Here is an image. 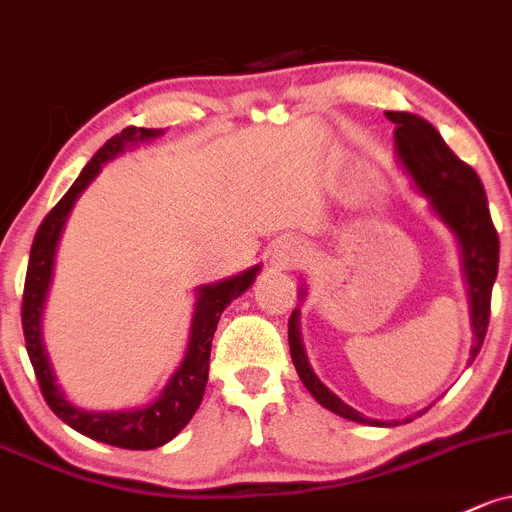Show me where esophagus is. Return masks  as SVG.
Masks as SVG:
<instances>
[{
	"label": "esophagus",
	"instance_id": "34e87169",
	"mask_svg": "<svg viewBox=\"0 0 512 512\" xmlns=\"http://www.w3.org/2000/svg\"><path fill=\"white\" fill-rule=\"evenodd\" d=\"M273 261L278 263V266H283V268H293V266H298V251L293 249V246L290 244H278L276 246V251H273Z\"/></svg>",
	"mask_w": 512,
	"mask_h": 512
}]
</instances>
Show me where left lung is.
<instances>
[{
  "instance_id": "obj_1",
  "label": "left lung",
  "mask_w": 512,
  "mask_h": 512,
  "mask_svg": "<svg viewBox=\"0 0 512 512\" xmlns=\"http://www.w3.org/2000/svg\"><path fill=\"white\" fill-rule=\"evenodd\" d=\"M386 117L395 124V148H398L400 161L408 168L422 195L432 202L439 219L452 229L461 244V258H464V273L471 295V322H474L476 334V344L471 349V359H474L481 351L488 320H491V290L498 276L500 251L486 190H483L476 170L456 158V153L444 144L439 131L430 122L408 112H386ZM288 342L295 371L305 388L315 395L317 403L346 420L361 422V425H386V422L371 420V417H364L361 412L349 408L315 376V371L307 364L305 349H302L298 310H293L288 320Z\"/></svg>"
}]
</instances>
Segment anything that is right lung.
Segmentation results:
<instances>
[{"mask_svg": "<svg viewBox=\"0 0 512 512\" xmlns=\"http://www.w3.org/2000/svg\"><path fill=\"white\" fill-rule=\"evenodd\" d=\"M158 129H139V126H129L122 134L112 136L100 151L92 156V161L82 168L80 178L75 180L73 188L60 197V202L51 212L43 217L41 227L34 236L29 256V268H26V283H24V298H21V327H24L26 351H29L31 366H34L38 386H41L43 398H46L48 408H51L65 425L78 430L85 437L97 439V442L112 444V447L122 449H156L170 442L185 425L195 410L200 408L202 395H205L207 373H210V351L212 337L217 329L219 315L224 307L234 298H239L251 283H254L258 266L249 271L239 273V276L222 280V283L205 285L200 288V298H197L195 320H192L188 354H185L183 364L173 373L166 390L156 403L146 405L139 410H124V412H87L75 408L63 390L56 386L53 378V368L48 364L46 349L41 342V312L43 302H46L48 283L53 276V256H56L58 236L63 232V224L68 219L70 207L75 205L78 195L90 185L102 170V163L114 158L117 153L124 151V146L136 144V141H148L158 136Z\"/></svg>", "mask_w": 512, "mask_h": 512, "instance_id": "1", "label": "right lung"}]
</instances>
